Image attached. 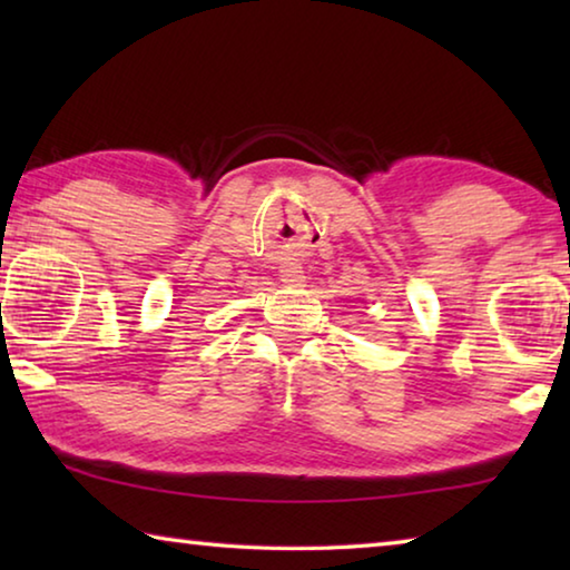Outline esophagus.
<instances>
[{"label": "esophagus", "instance_id": "obj_1", "mask_svg": "<svg viewBox=\"0 0 570 570\" xmlns=\"http://www.w3.org/2000/svg\"><path fill=\"white\" fill-rule=\"evenodd\" d=\"M282 282L286 286H302L304 284V272L298 266H286L282 272Z\"/></svg>", "mask_w": 570, "mask_h": 570}]
</instances>
